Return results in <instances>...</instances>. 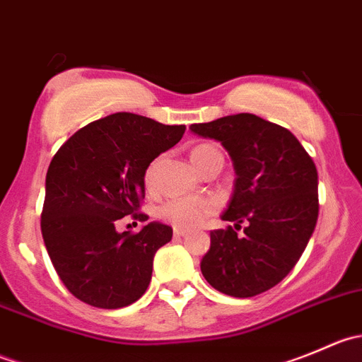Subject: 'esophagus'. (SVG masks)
I'll return each instance as SVG.
<instances>
[{"label":"esophagus","instance_id":"obj_1","mask_svg":"<svg viewBox=\"0 0 362 362\" xmlns=\"http://www.w3.org/2000/svg\"><path fill=\"white\" fill-rule=\"evenodd\" d=\"M173 235H175V238H180V236H185V235H187V229L175 228V229H173Z\"/></svg>","mask_w":362,"mask_h":362}]
</instances>
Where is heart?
<instances>
[{"label": "heart", "mask_w": 362, "mask_h": 362, "mask_svg": "<svg viewBox=\"0 0 362 362\" xmlns=\"http://www.w3.org/2000/svg\"><path fill=\"white\" fill-rule=\"evenodd\" d=\"M221 152L211 145H198L192 148L191 159L199 171L206 170L215 158H218ZM160 159H154L147 166L144 175L145 185L148 189H154L158 184V171ZM218 208V202L211 196H199V198H173L168 199L159 206L158 215L160 221L182 229H192L202 226L210 215H214Z\"/></svg>", "instance_id": "obj_1"}]
</instances>
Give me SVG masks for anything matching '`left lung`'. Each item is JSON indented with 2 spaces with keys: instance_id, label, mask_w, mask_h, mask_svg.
<instances>
[{
  "instance_id": "obj_1",
  "label": "left lung",
  "mask_w": 362,
  "mask_h": 362,
  "mask_svg": "<svg viewBox=\"0 0 362 362\" xmlns=\"http://www.w3.org/2000/svg\"><path fill=\"white\" fill-rule=\"evenodd\" d=\"M192 133L221 141L235 164V191L222 221L210 233L202 273L214 289L252 298L282 282L305 252L319 217L317 168L286 127L254 113L192 124Z\"/></svg>"
}]
</instances>
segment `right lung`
<instances>
[{"label":"right lung","instance_id":"1","mask_svg":"<svg viewBox=\"0 0 362 362\" xmlns=\"http://www.w3.org/2000/svg\"><path fill=\"white\" fill-rule=\"evenodd\" d=\"M185 126L119 112L94 120L69 136L50 160L45 178L42 235L61 282L80 301L115 310L147 291L152 261L173 236L151 222L138 233H117L140 206L148 164L182 140Z\"/></svg>","mask_w":362,"mask_h":362}]
</instances>
